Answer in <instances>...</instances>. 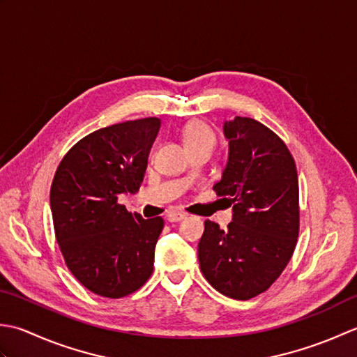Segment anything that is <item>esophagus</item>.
<instances>
[{
  "label": "esophagus",
  "mask_w": 357,
  "mask_h": 357,
  "mask_svg": "<svg viewBox=\"0 0 357 357\" xmlns=\"http://www.w3.org/2000/svg\"><path fill=\"white\" fill-rule=\"evenodd\" d=\"M186 219V214L181 213V211H171V213L166 214V220L174 223V222H181Z\"/></svg>",
  "instance_id": "34e87169"
}]
</instances>
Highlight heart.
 Here are the masks:
<instances>
[{"instance_id": "b5f03b06", "label": "heart", "mask_w": 357, "mask_h": 357, "mask_svg": "<svg viewBox=\"0 0 357 357\" xmlns=\"http://www.w3.org/2000/svg\"><path fill=\"white\" fill-rule=\"evenodd\" d=\"M181 140L186 149H192L197 146H209L213 148L215 143V134L206 123L194 120L189 121L181 130Z\"/></svg>"}]
</instances>
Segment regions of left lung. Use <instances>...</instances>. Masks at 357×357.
<instances>
[{"label":"left lung","mask_w":357,"mask_h":357,"mask_svg":"<svg viewBox=\"0 0 357 357\" xmlns=\"http://www.w3.org/2000/svg\"><path fill=\"white\" fill-rule=\"evenodd\" d=\"M228 163L214 191L232 205L227 229L205 222L200 270L219 293L248 301L285 270L299 236V181L293 155L257 120L223 123Z\"/></svg>","instance_id":"8db88e82"}]
</instances>
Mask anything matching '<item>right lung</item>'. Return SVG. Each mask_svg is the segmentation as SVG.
<instances>
[{"instance_id": "right-lung-1", "label": "right lung", "mask_w": 357, "mask_h": 357, "mask_svg": "<svg viewBox=\"0 0 357 357\" xmlns=\"http://www.w3.org/2000/svg\"><path fill=\"white\" fill-rule=\"evenodd\" d=\"M158 129L160 120L149 117L86 135L63 157L50 186L64 261L83 287L109 299L134 293L154 270L163 219L144 220L119 197L140 189Z\"/></svg>"}]
</instances>
